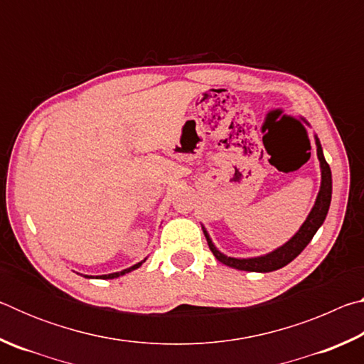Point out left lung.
I'll list each match as a JSON object with an SVG mask.
<instances>
[{
	"label": "left lung",
	"mask_w": 364,
	"mask_h": 364,
	"mask_svg": "<svg viewBox=\"0 0 364 364\" xmlns=\"http://www.w3.org/2000/svg\"><path fill=\"white\" fill-rule=\"evenodd\" d=\"M315 139H316V154H318L319 164H321V188H319L316 202L315 205H313L310 215L306 217L305 223L300 226V230L295 232V236L292 239H289V241L284 245H281L279 249L269 252L267 255L255 257V258H232L221 254V252L215 247L210 236H208L207 231L204 230L208 247H210L212 254L217 257L218 262L225 263L226 267H231L236 269L255 271V273H268V271H274L286 267L287 263H291L294 258L306 247L308 242H310L313 236H315V232L319 230V226L324 223L326 215H328L329 205H331V196H332V175H331L329 164L326 162V159L323 156V147L319 144V139L316 136Z\"/></svg>",
	"instance_id": "left-lung-1"
}]
</instances>
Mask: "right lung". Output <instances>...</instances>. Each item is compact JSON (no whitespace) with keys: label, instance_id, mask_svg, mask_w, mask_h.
<instances>
[{"label":"right lung","instance_id":"obj_1","mask_svg":"<svg viewBox=\"0 0 364 364\" xmlns=\"http://www.w3.org/2000/svg\"><path fill=\"white\" fill-rule=\"evenodd\" d=\"M144 262V260H143ZM143 262H139V263H136V264H133V267H130V268H127V269H123V271H119V273H110V274H102V276H96V279H114V278H119V276H123V274H127V273H130V271H133V269H136V268H139L141 264H143ZM85 278H93V276H85Z\"/></svg>","mask_w":364,"mask_h":364}]
</instances>
